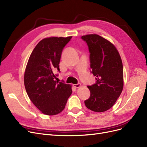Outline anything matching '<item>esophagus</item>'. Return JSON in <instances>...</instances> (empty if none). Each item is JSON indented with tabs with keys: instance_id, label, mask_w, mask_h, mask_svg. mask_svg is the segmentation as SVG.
<instances>
[{
	"instance_id": "obj_1",
	"label": "esophagus",
	"mask_w": 147,
	"mask_h": 147,
	"mask_svg": "<svg viewBox=\"0 0 147 147\" xmlns=\"http://www.w3.org/2000/svg\"><path fill=\"white\" fill-rule=\"evenodd\" d=\"M74 86L75 88H80V87H81V86H82V84H81L80 83H78V84H74Z\"/></svg>"
}]
</instances>
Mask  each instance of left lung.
Returning <instances> with one entry per match:
<instances>
[{"instance_id": "obj_1", "label": "left lung", "mask_w": 147, "mask_h": 147, "mask_svg": "<svg viewBox=\"0 0 147 147\" xmlns=\"http://www.w3.org/2000/svg\"><path fill=\"white\" fill-rule=\"evenodd\" d=\"M90 53V67L96 83L88 86L90 97L86 107L95 112L112 108L123 91V68L121 56L113 43L97 34L83 35Z\"/></svg>"}]
</instances>
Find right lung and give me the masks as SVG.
Wrapping results in <instances>:
<instances>
[{
  "mask_svg": "<svg viewBox=\"0 0 147 147\" xmlns=\"http://www.w3.org/2000/svg\"><path fill=\"white\" fill-rule=\"evenodd\" d=\"M72 36L50 37L42 39L29 57L24 75V83L30 100L47 115L61 113L72 92V85L58 83L55 70L59 71V62L64 47Z\"/></svg>",
  "mask_w": 147,
  "mask_h": 147,
  "instance_id": "1",
  "label": "right lung"
}]
</instances>
